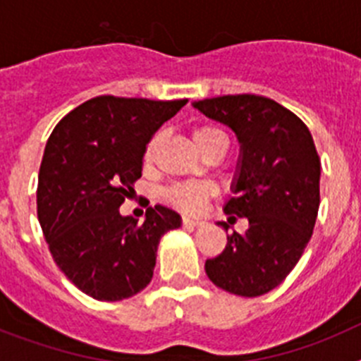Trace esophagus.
Segmentation results:
<instances>
[{
	"label": "esophagus",
	"instance_id": "obj_1",
	"mask_svg": "<svg viewBox=\"0 0 361 361\" xmlns=\"http://www.w3.org/2000/svg\"><path fill=\"white\" fill-rule=\"evenodd\" d=\"M183 224L186 226V228H199V226H202L204 222L199 219H190V216H184Z\"/></svg>",
	"mask_w": 361,
	"mask_h": 361
}]
</instances>
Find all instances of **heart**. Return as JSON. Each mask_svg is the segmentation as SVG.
<instances>
[{
    "label": "heart",
    "mask_w": 361,
    "mask_h": 361,
    "mask_svg": "<svg viewBox=\"0 0 361 361\" xmlns=\"http://www.w3.org/2000/svg\"><path fill=\"white\" fill-rule=\"evenodd\" d=\"M162 137H164L162 132H155L149 137L148 142H146L145 161L148 162V164H152V162L155 161V157H157V152L162 145ZM193 139H195L197 146H199L202 152H206L213 142L222 141L226 137L219 128H213V126H208V124H202V126H197V128L193 130ZM213 195H215V186L209 183H199V180L171 184V186H168L162 191V197H164L166 202L171 204L173 208L186 213H197Z\"/></svg>",
    "instance_id": "b5f03b06"
}]
</instances>
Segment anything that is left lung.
<instances>
[{
    "label": "left lung",
    "mask_w": 361,
    "mask_h": 361,
    "mask_svg": "<svg viewBox=\"0 0 361 361\" xmlns=\"http://www.w3.org/2000/svg\"><path fill=\"white\" fill-rule=\"evenodd\" d=\"M193 106L228 124L242 145L229 224L250 220L245 233L228 235L224 251L206 260L216 288L260 296L286 280L311 240L320 206V157L305 123L264 95L202 99ZM228 231V222H219Z\"/></svg>",
    "instance_id": "1"
}]
</instances>
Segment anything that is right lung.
<instances>
[{"mask_svg":"<svg viewBox=\"0 0 361 361\" xmlns=\"http://www.w3.org/2000/svg\"><path fill=\"white\" fill-rule=\"evenodd\" d=\"M188 99L99 95L56 124L37 177V219L54 262L88 296L130 298L152 282L157 245L180 216L164 206L145 222L119 213L142 175L149 137Z\"/></svg>","mask_w":361,"mask_h":361,"instance_id":"1","label":"right lung"}]
</instances>
